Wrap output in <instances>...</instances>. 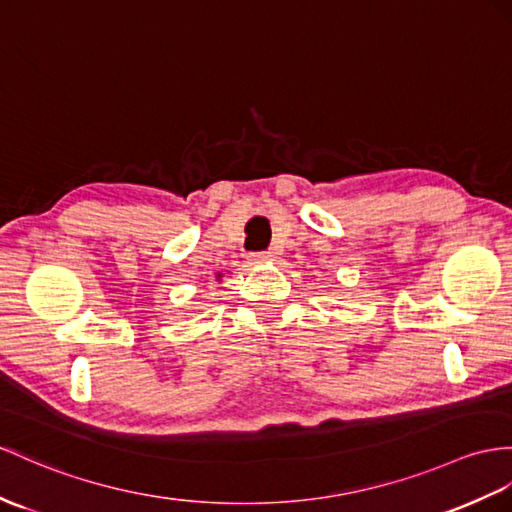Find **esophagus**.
Returning a JSON list of instances; mask_svg holds the SVG:
<instances>
[{
	"instance_id": "34e87169",
	"label": "esophagus",
	"mask_w": 512,
	"mask_h": 512,
	"mask_svg": "<svg viewBox=\"0 0 512 512\" xmlns=\"http://www.w3.org/2000/svg\"><path fill=\"white\" fill-rule=\"evenodd\" d=\"M273 258V252H254V254H249V260H252V263H267V260H271Z\"/></svg>"
}]
</instances>
